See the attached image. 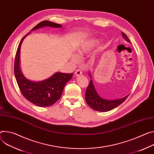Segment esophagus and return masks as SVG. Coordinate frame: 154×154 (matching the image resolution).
Segmentation results:
<instances>
[{"instance_id": "34e87169", "label": "esophagus", "mask_w": 154, "mask_h": 154, "mask_svg": "<svg viewBox=\"0 0 154 154\" xmlns=\"http://www.w3.org/2000/svg\"><path fill=\"white\" fill-rule=\"evenodd\" d=\"M82 71H81L80 69H77L76 71H75V76H79V75H82Z\"/></svg>"}]
</instances>
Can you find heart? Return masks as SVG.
<instances>
[{"mask_svg": "<svg viewBox=\"0 0 154 154\" xmlns=\"http://www.w3.org/2000/svg\"><path fill=\"white\" fill-rule=\"evenodd\" d=\"M97 44L96 40L92 39L87 42L82 44L76 50V54L79 57H82L88 53ZM71 60L74 63H77L79 62V58L75 54H72L71 57Z\"/></svg>", "mask_w": 154, "mask_h": 154, "instance_id": "obj_1", "label": "heart"}]
</instances>
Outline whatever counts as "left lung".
I'll return each mask as SVG.
<instances>
[{
    "label": "left lung",
    "mask_w": 154,
    "mask_h": 154,
    "mask_svg": "<svg viewBox=\"0 0 154 154\" xmlns=\"http://www.w3.org/2000/svg\"><path fill=\"white\" fill-rule=\"evenodd\" d=\"M122 35L126 40L131 43L130 39L124 32H122ZM89 76L91 77L90 73L89 74ZM128 96L129 94L126 96L124 97H122V98L117 100H105L103 98V97H100L98 95V94L97 93L94 88L93 81L91 79L90 82V84L88 85L85 92V100L88 106L93 109L100 112H107L112 109H114V108L120 105L123 102L125 101L126 99L127 98V97Z\"/></svg>",
    "instance_id": "obj_1"
}]
</instances>
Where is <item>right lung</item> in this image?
<instances>
[{
	"label": "right lung",
	"instance_id": "1",
	"mask_svg": "<svg viewBox=\"0 0 154 154\" xmlns=\"http://www.w3.org/2000/svg\"><path fill=\"white\" fill-rule=\"evenodd\" d=\"M45 26L58 28L61 27L62 25L50 21H43L35 26L31 31ZM30 32L26 34L21 40L19 44L15 56L14 73L19 88L27 100L37 106H50L60 98L66 83L72 79L73 74L56 72L48 79L40 82H32L27 79L23 75L20 69V53L21 45L24 38Z\"/></svg>",
	"mask_w": 154,
	"mask_h": 154
}]
</instances>
